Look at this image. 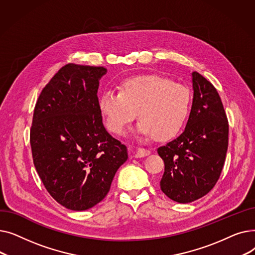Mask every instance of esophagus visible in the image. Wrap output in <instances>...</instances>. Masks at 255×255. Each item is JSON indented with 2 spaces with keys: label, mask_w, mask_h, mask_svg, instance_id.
I'll return each instance as SVG.
<instances>
[{
  "label": "esophagus",
  "mask_w": 255,
  "mask_h": 255,
  "mask_svg": "<svg viewBox=\"0 0 255 255\" xmlns=\"http://www.w3.org/2000/svg\"><path fill=\"white\" fill-rule=\"evenodd\" d=\"M151 154V152L149 150L146 149H142V148H139L136 150L135 154H134V157L136 158H142V157H145V156H149Z\"/></svg>",
  "instance_id": "34e87169"
}]
</instances>
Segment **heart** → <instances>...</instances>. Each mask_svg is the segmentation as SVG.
Segmentation results:
<instances>
[{"instance_id":"obj_1","label":"heart","mask_w":255,"mask_h":255,"mask_svg":"<svg viewBox=\"0 0 255 255\" xmlns=\"http://www.w3.org/2000/svg\"><path fill=\"white\" fill-rule=\"evenodd\" d=\"M191 103L187 87L161 75L144 74L124 79L120 92L105 91L98 105L107 129L115 134H123L137 114L138 134L165 141L181 132Z\"/></svg>"}]
</instances>
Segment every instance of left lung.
I'll return each instance as SVG.
<instances>
[{
	"label": "left lung",
	"mask_w": 255,
	"mask_h": 255,
	"mask_svg": "<svg viewBox=\"0 0 255 255\" xmlns=\"http://www.w3.org/2000/svg\"><path fill=\"white\" fill-rule=\"evenodd\" d=\"M193 100L182 134L158 148L164 161L162 192L180 204L205 196L217 183L229 145V122L220 96L202 74L192 72Z\"/></svg>",
	"instance_id": "obj_1"
}]
</instances>
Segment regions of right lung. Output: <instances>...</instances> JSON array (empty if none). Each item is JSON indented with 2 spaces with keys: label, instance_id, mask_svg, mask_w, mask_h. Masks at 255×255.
<instances>
[{
  "label": "right lung",
  "instance_id": "right-lung-1",
  "mask_svg": "<svg viewBox=\"0 0 255 255\" xmlns=\"http://www.w3.org/2000/svg\"><path fill=\"white\" fill-rule=\"evenodd\" d=\"M104 67L67 64L44 87L30 132L33 161L48 193L85 211L106 196L127 148L104 128L97 96Z\"/></svg>",
  "mask_w": 255,
  "mask_h": 255
}]
</instances>
